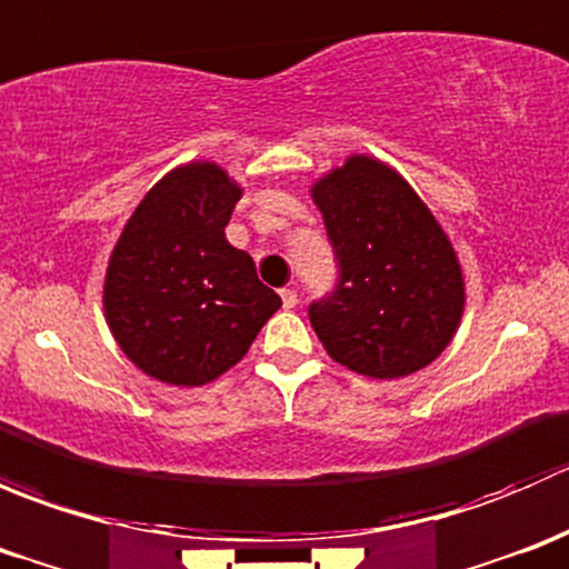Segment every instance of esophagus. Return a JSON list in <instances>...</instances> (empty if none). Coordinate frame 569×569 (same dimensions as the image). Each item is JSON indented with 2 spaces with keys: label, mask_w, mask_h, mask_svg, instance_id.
<instances>
[{
  "label": "esophagus",
  "mask_w": 569,
  "mask_h": 569,
  "mask_svg": "<svg viewBox=\"0 0 569 569\" xmlns=\"http://www.w3.org/2000/svg\"><path fill=\"white\" fill-rule=\"evenodd\" d=\"M280 300H283V308L289 311V308L297 306V291L295 289H280Z\"/></svg>",
  "instance_id": "1"
}]
</instances>
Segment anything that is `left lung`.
Returning a JSON list of instances; mask_svg holds the SVG:
<instances>
[{"mask_svg": "<svg viewBox=\"0 0 569 569\" xmlns=\"http://www.w3.org/2000/svg\"><path fill=\"white\" fill-rule=\"evenodd\" d=\"M338 283L308 317L349 371L396 380L432 363L460 327L465 280L449 237L416 189L355 153L311 187Z\"/></svg>", "mask_w": 569, "mask_h": 569, "instance_id": "8db88e82", "label": "left lung"}]
</instances>
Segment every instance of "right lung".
<instances>
[{"label":"right lung","instance_id":"obj_1","mask_svg":"<svg viewBox=\"0 0 569 569\" xmlns=\"http://www.w3.org/2000/svg\"><path fill=\"white\" fill-rule=\"evenodd\" d=\"M239 198L242 187L220 164H181L140 200L109 256L107 325L153 380H217L280 308L252 258L226 239Z\"/></svg>","mask_w":569,"mask_h":569}]
</instances>
